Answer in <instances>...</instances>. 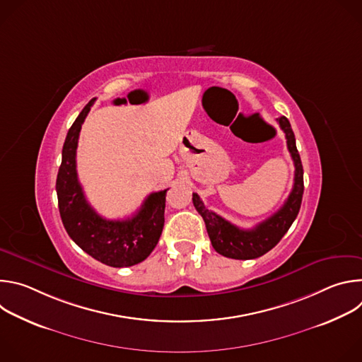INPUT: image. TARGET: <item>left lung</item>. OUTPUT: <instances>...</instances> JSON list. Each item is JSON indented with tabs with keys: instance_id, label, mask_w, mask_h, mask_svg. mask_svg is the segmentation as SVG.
Returning a JSON list of instances; mask_svg holds the SVG:
<instances>
[{
	"instance_id": "1",
	"label": "left lung",
	"mask_w": 362,
	"mask_h": 362,
	"mask_svg": "<svg viewBox=\"0 0 362 362\" xmlns=\"http://www.w3.org/2000/svg\"><path fill=\"white\" fill-rule=\"evenodd\" d=\"M279 127L285 133L286 146L295 165L293 187L282 208L267 221L256 225L253 229H240L215 212L206 209L197 193H193V204L204 221L206 230L211 238L215 250L232 259H255L269 252L288 232L298 216L303 194V169L295 143L289 120L282 116L276 119Z\"/></svg>"
}]
</instances>
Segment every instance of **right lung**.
<instances>
[{
  "instance_id": "add662e5",
  "label": "right lung",
  "mask_w": 362,
  "mask_h": 362,
  "mask_svg": "<svg viewBox=\"0 0 362 362\" xmlns=\"http://www.w3.org/2000/svg\"><path fill=\"white\" fill-rule=\"evenodd\" d=\"M94 100H90L81 110L63 146L56 182L59 211L69 236L86 253L113 268L133 267L143 262L159 242L169 189L150 193L136 215L123 221H107L91 208L77 177L76 151L81 124Z\"/></svg>"
}]
</instances>
